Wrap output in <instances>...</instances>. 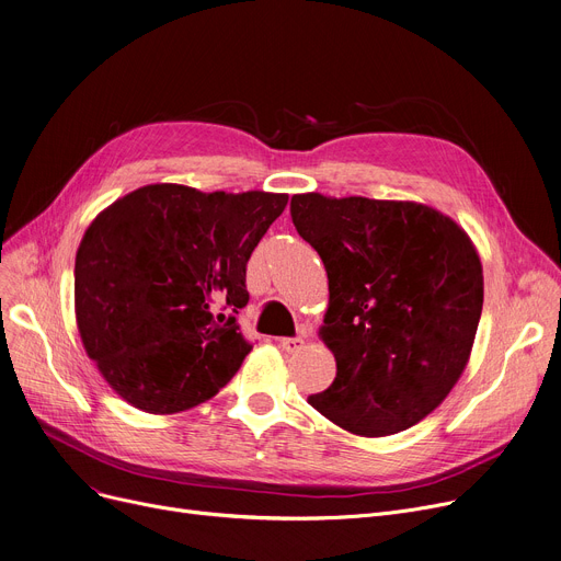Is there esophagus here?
<instances>
[{"label":"esophagus","instance_id":"obj_1","mask_svg":"<svg viewBox=\"0 0 561 561\" xmlns=\"http://www.w3.org/2000/svg\"><path fill=\"white\" fill-rule=\"evenodd\" d=\"M305 341L300 336H286V339H279V347L286 350V352H298L302 350Z\"/></svg>","mask_w":561,"mask_h":561}]
</instances>
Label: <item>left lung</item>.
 I'll use <instances>...</instances> for the list:
<instances>
[{"mask_svg":"<svg viewBox=\"0 0 561 561\" xmlns=\"http://www.w3.org/2000/svg\"><path fill=\"white\" fill-rule=\"evenodd\" d=\"M290 218L320 254L330 305L320 339L332 387L309 404L359 436H389L446 400L473 347L484 302L468 233L419 202L290 197Z\"/></svg>","mask_w":561,"mask_h":561,"instance_id":"1","label":"left lung"}]
</instances>
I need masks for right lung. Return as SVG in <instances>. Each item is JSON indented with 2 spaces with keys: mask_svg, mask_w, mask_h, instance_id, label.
<instances>
[{
  "mask_svg": "<svg viewBox=\"0 0 561 561\" xmlns=\"http://www.w3.org/2000/svg\"><path fill=\"white\" fill-rule=\"evenodd\" d=\"M286 202L150 184L91 222L75 261L77 328L117 396L176 414L236 375L252 350L236 322L248 261Z\"/></svg>",
  "mask_w": 561,
  "mask_h": 561,
  "instance_id": "1",
  "label": "right lung"
}]
</instances>
